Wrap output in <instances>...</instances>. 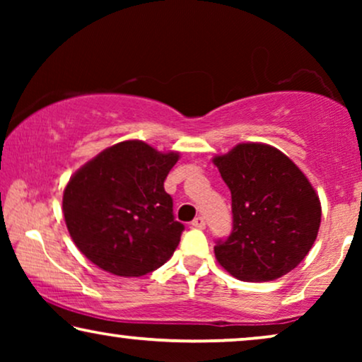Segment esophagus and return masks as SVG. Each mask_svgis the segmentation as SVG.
<instances>
[{
    "mask_svg": "<svg viewBox=\"0 0 362 362\" xmlns=\"http://www.w3.org/2000/svg\"><path fill=\"white\" fill-rule=\"evenodd\" d=\"M192 227H196V229H204V227H206V221H204V217L197 216L196 219L192 221Z\"/></svg>",
    "mask_w": 362,
    "mask_h": 362,
    "instance_id": "1",
    "label": "esophagus"
}]
</instances>
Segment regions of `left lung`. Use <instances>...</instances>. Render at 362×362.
<instances>
[{
  "label": "left lung",
  "mask_w": 362,
  "mask_h": 362,
  "mask_svg": "<svg viewBox=\"0 0 362 362\" xmlns=\"http://www.w3.org/2000/svg\"><path fill=\"white\" fill-rule=\"evenodd\" d=\"M214 165L232 196V232L216 242L219 264L244 281L275 280L305 259L318 235L321 204L288 156L240 143Z\"/></svg>",
  "instance_id": "left-lung-1"
}]
</instances>
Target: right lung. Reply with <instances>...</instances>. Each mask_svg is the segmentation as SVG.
<instances>
[{
    "instance_id": "1",
    "label": "right lung",
    "mask_w": 362,
    "mask_h": 362,
    "mask_svg": "<svg viewBox=\"0 0 362 362\" xmlns=\"http://www.w3.org/2000/svg\"><path fill=\"white\" fill-rule=\"evenodd\" d=\"M177 158L128 140L103 150L71 177L64 219L92 264L118 276H141L171 259L185 230L165 191Z\"/></svg>"
}]
</instances>
